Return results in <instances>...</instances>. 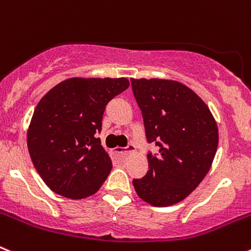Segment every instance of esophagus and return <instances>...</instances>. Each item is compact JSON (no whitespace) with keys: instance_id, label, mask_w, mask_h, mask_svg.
<instances>
[{"instance_id":"esophagus-1","label":"esophagus","mask_w":251,"mask_h":251,"mask_svg":"<svg viewBox=\"0 0 251 251\" xmlns=\"http://www.w3.org/2000/svg\"><path fill=\"white\" fill-rule=\"evenodd\" d=\"M132 152H134V147L133 146H128L127 148L115 147L112 150L113 156H127V154H129Z\"/></svg>"}]
</instances>
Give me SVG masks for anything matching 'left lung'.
Here are the masks:
<instances>
[{"label":"left lung","mask_w":251,"mask_h":251,"mask_svg":"<svg viewBox=\"0 0 251 251\" xmlns=\"http://www.w3.org/2000/svg\"><path fill=\"white\" fill-rule=\"evenodd\" d=\"M145 122L148 172L133 179L142 200L157 207L175 205L205 178L216 154L219 129L205 101L185 84L165 79H130Z\"/></svg>","instance_id":"1"}]
</instances>
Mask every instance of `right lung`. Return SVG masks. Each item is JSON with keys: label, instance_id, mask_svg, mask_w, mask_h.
Wrapping results in <instances>:
<instances>
[{"label": "right lung", "instance_id": "1", "mask_svg": "<svg viewBox=\"0 0 251 251\" xmlns=\"http://www.w3.org/2000/svg\"><path fill=\"white\" fill-rule=\"evenodd\" d=\"M128 86L127 77H70L39 101L27 129L28 153L55 194L80 200L103 185L112 161L95 134L106 104Z\"/></svg>", "mask_w": 251, "mask_h": 251}]
</instances>
